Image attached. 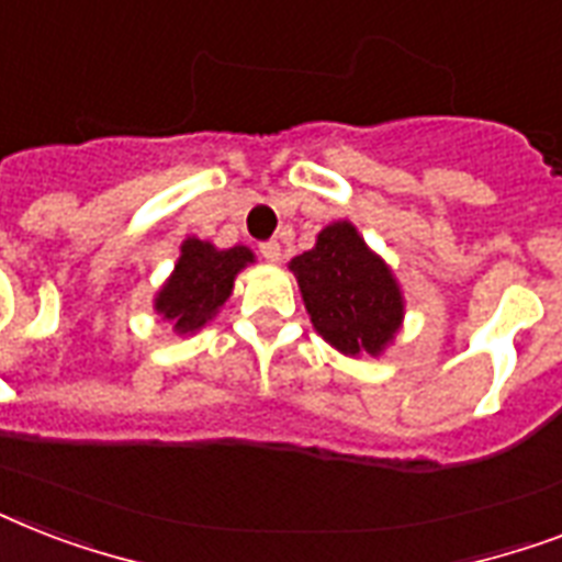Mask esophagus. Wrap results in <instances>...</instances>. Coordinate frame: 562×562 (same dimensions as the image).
<instances>
[{"instance_id": "1", "label": "esophagus", "mask_w": 562, "mask_h": 562, "mask_svg": "<svg viewBox=\"0 0 562 562\" xmlns=\"http://www.w3.org/2000/svg\"><path fill=\"white\" fill-rule=\"evenodd\" d=\"M259 254L265 256V259H268V262H280L282 259V247H280V241H262V245H259Z\"/></svg>"}]
</instances>
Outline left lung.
<instances>
[{"label": "left lung", "mask_w": 562, "mask_h": 562, "mask_svg": "<svg viewBox=\"0 0 562 562\" xmlns=\"http://www.w3.org/2000/svg\"><path fill=\"white\" fill-rule=\"evenodd\" d=\"M289 268L317 335L344 356H379L400 333L405 300L382 256H375L350 221L317 233L312 250Z\"/></svg>", "instance_id": "8db88e82"}]
</instances>
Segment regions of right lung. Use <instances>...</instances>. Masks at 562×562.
<instances>
[{"label": "right lung", "instance_id": "add662e5", "mask_svg": "<svg viewBox=\"0 0 562 562\" xmlns=\"http://www.w3.org/2000/svg\"><path fill=\"white\" fill-rule=\"evenodd\" d=\"M254 262V250L245 245L218 250L210 241L189 236L180 245V259L166 280L154 308L175 324V333L189 335L206 326L233 294V282L241 268Z\"/></svg>", "mask_w": 562, "mask_h": 562}]
</instances>
